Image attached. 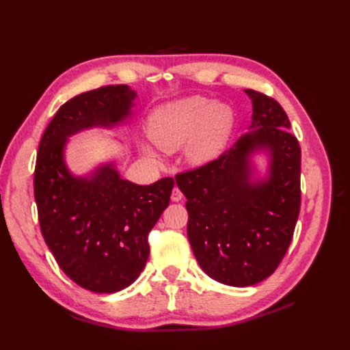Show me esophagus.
<instances>
[{
	"instance_id": "esophagus-1",
	"label": "esophagus",
	"mask_w": 350,
	"mask_h": 350,
	"mask_svg": "<svg viewBox=\"0 0 350 350\" xmlns=\"http://www.w3.org/2000/svg\"><path fill=\"white\" fill-rule=\"evenodd\" d=\"M171 200H172V201H181V200H183V193H181V189H179L178 187H175V188L172 189Z\"/></svg>"
}]
</instances>
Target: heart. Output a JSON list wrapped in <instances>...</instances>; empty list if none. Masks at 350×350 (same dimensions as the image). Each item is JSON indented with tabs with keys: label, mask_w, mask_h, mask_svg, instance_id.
<instances>
[{
	"label": "heart",
	"mask_w": 350,
	"mask_h": 350,
	"mask_svg": "<svg viewBox=\"0 0 350 350\" xmlns=\"http://www.w3.org/2000/svg\"><path fill=\"white\" fill-rule=\"evenodd\" d=\"M235 125V112L224 102L204 96L178 99L157 108L147 122L150 140L165 152L185 146V157L193 165L215 161L226 147ZM153 157L150 147H143Z\"/></svg>",
	"instance_id": "b5f03b06"
}]
</instances>
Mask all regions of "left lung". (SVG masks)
I'll use <instances>...</instances> for the list:
<instances>
[{
    "label": "left lung",
    "instance_id": "left-lung-1",
    "mask_svg": "<svg viewBox=\"0 0 350 350\" xmlns=\"http://www.w3.org/2000/svg\"><path fill=\"white\" fill-rule=\"evenodd\" d=\"M251 131L215 161L178 174L187 197V234L211 279L245 288L274 273L288 251L301 208V147L278 100L252 89ZM271 156L269 174L252 179L250 154Z\"/></svg>",
    "mask_w": 350,
    "mask_h": 350
}]
</instances>
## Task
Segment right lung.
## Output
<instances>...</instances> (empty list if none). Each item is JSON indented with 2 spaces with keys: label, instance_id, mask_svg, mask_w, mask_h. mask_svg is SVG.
<instances>
[{
  "label": "right lung",
  "instance_id": "add662e5",
  "mask_svg": "<svg viewBox=\"0 0 350 350\" xmlns=\"http://www.w3.org/2000/svg\"><path fill=\"white\" fill-rule=\"evenodd\" d=\"M137 93L126 84L77 94L58 109L42 135L35 200L42 237L59 269L81 288L113 293L130 286L149 258V232L169 204L174 178L150 185L122 179L113 163L86 176L64 161L68 137L112 129L131 116Z\"/></svg>",
  "mask_w": 350,
  "mask_h": 350
}]
</instances>
